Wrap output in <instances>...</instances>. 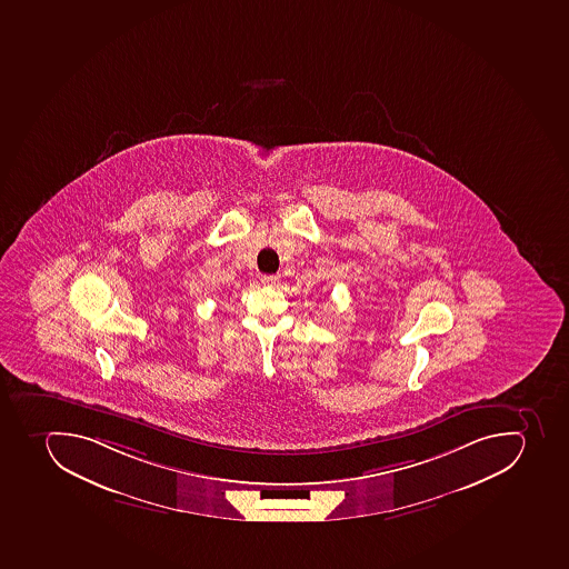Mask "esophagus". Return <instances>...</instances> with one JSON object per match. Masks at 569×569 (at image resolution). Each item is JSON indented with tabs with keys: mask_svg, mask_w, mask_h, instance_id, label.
Returning <instances> with one entry per match:
<instances>
[{
	"mask_svg": "<svg viewBox=\"0 0 569 569\" xmlns=\"http://www.w3.org/2000/svg\"><path fill=\"white\" fill-rule=\"evenodd\" d=\"M261 282H263L264 287H276L279 282V278L278 276H263Z\"/></svg>",
	"mask_w": 569,
	"mask_h": 569,
	"instance_id": "34e87169",
	"label": "esophagus"
}]
</instances>
